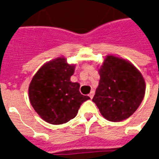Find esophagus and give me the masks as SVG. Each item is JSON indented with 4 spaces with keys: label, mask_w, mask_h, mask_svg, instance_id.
<instances>
[{
    "label": "esophagus",
    "mask_w": 159,
    "mask_h": 159,
    "mask_svg": "<svg viewBox=\"0 0 159 159\" xmlns=\"http://www.w3.org/2000/svg\"><path fill=\"white\" fill-rule=\"evenodd\" d=\"M94 94H95L94 91H92V92H90L89 97H90V98H91V99H92V98H93V97H94Z\"/></svg>",
    "instance_id": "1"
}]
</instances>
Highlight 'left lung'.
Masks as SVG:
<instances>
[{"instance_id": "obj_1", "label": "left lung", "mask_w": 159, "mask_h": 159, "mask_svg": "<svg viewBox=\"0 0 159 159\" xmlns=\"http://www.w3.org/2000/svg\"><path fill=\"white\" fill-rule=\"evenodd\" d=\"M99 74V85L92 101L102 116L117 122L132 116L145 94V82L141 72L127 60L108 55Z\"/></svg>"}]
</instances>
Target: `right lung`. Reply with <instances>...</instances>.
<instances>
[{"label": "right lung", "mask_w": 159, "mask_h": 159, "mask_svg": "<svg viewBox=\"0 0 159 159\" xmlns=\"http://www.w3.org/2000/svg\"><path fill=\"white\" fill-rule=\"evenodd\" d=\"M75 65L64 57L43 64L32 78L29 98L34 111L52 125L67 123L77 116L81 105L90 99L80 93V85L70 81Z\"/></svg>", "instance_id": "obj_1"}]
</instances>
